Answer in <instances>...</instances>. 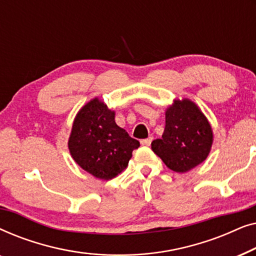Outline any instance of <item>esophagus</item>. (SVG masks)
<instances>
[{"instance_id":"obj_1","label":"esophagus","mask_w":256,"mask_h":256,"mask_svg":"<svg viewBox=\"0 0 256 256\" xmlns=\"http://www.w3.org/2000/svg\"><path fill=\"white\" fill-rule=\"evenodd\" d=\"M152 138H144V140H142V141H141V144L142 146H150V143H152Z\"/></svg>"}]
</instances>
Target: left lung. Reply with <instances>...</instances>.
<instances>
[{
    "label": "left lung",
    "mask_w": 256,
    "mask_h": 256,
    "mask_svg": "<svg viewBox=\"0 0 256 256\" xmlns=\"http://www.w3.org/2000/svg\"><path fill=\"white\" fill-rule=\"evenodd\" d=\"M213 142L211 124L197 104L174 100L166 112L162 138L152 142V152L176 172H186L204 162Z\"/></svg>",
    "instance_id": "1"
}]
</instances>
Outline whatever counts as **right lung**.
I'll return each instance as SVG.
<instances>
[{
  "mask_svg": "<svg viewBox=\"0 0 256 256\" xmlns=\"http://www.w3.org/2000/svg\"><path fill=\"white\" fill-rule=\"evenodd\" d=\"M140 142L115 124V113L102 101L90 100L78 112L68 138L71 156L79 166L99 180L122 172Z\"/></svg>",
  "mask_w": 256,
  "mask_h": 256,
  "instance_id": "add662e5",
  "label": "right lung"
}]
</instances>
